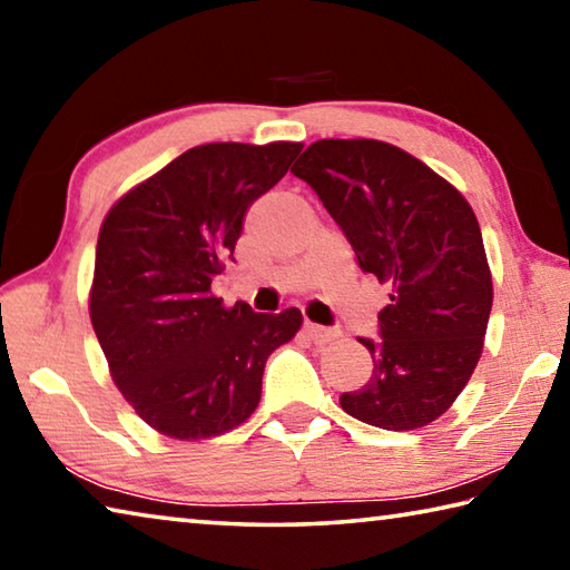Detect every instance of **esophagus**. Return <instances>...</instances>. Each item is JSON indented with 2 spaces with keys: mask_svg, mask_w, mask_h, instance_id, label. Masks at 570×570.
<instances>
[{
  "mask_svg": "<svg viewBox=\"0 0 570 570\" xmlns=\"http://www.w3.org/2000/svg\"><path fill=\"white\" fill-rule=\"evenodd\" d=\"M304 334L312 342H316V344H324V342H330V340H334V336H336L332 330H326V326H320V324H314V322H304Z\"/></svg>",
  "mask_w": 570,
  "mask_h": 570,
  "instance_id": "34e87169",
  "label": "esophagus"
}]
</instances>
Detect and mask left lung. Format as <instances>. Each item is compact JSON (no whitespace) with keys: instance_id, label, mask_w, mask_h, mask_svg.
Masks as SVG:
<instances>
[{"instance_id":"8db88e82","label":"left lung","mask_w":570,"mask_h":570,"mask_svg":"<svg viewBox=\"0 0 570 570\" xmlns=\"http://www.w3.org/2000/svg\"><path fill=\"white\" fill-rule=\"evenodd\" d=\"M352 244L356 264L392 286L374 370L342 410L382 430H417L455 402L480 360L493 278L468 200L410 153L380 140L312 142L292 168Z\"/></svg>"}]
</instances>
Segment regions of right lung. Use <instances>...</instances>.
<instances>
[{
	"label": "right lung",
	"instance_id": "1",
	"mask_svg": "<svg viewBox=\"0 0 570 570\" xmlns=\"http://www.w3.org/2000/svg\"><path fill=\"white\" fill-rule=\"evenodd\" d=\"M298 153L302 142L190 148L105 218L92 330L122 397L163 435L206 440L246 422L262 400L268 354L302 326L294 306L256 314L210 294L250 204Z\"/></svg>",
	"mask_w": 570,
	"mask_h": 570
}]
</instances>
